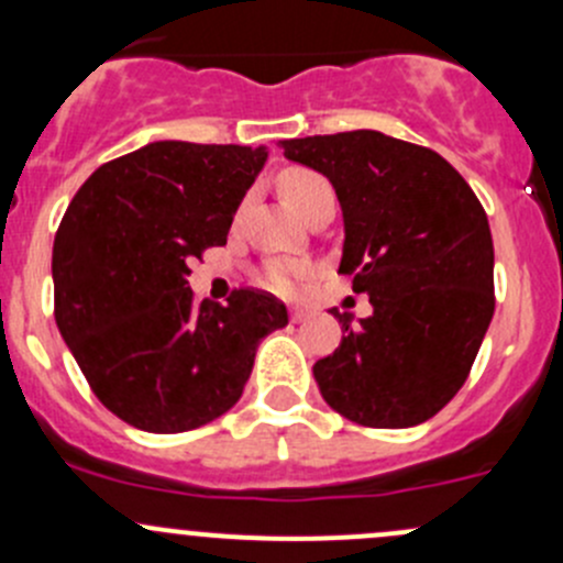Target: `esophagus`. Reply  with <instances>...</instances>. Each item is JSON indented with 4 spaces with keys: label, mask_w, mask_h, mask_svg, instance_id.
<instances>
[{
    "label": "esophagus",
    "mask_w": 563,
    "mask_h": 563,
    "mask_svg": "<svg viewBox=\"0 0 563 563\" xmlns=\"http://www.w3.org/2000/svg\"><path fill=\"white\" fill-rule=\"evenodd\" d=\"M310 316H313V313H310L308 308H299V305H297V308H291V321H294V323H302V321H308Z\"/></svg>",
    "instance_id": "obj_1"
}]
</instances>
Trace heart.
Returning <instances> with one entry per match:
<instances>
[{
    "label": "heart",
    "instance_id": "obj_1",
    "mask_svg": "<svg viewBox=\"0 0 563 563\" xmlns=\"http://www.w3.org/2000/svg\"><path fill=\"white\" fill-rule=\"evenodd\" d=\"M277 187H280L283 198L297 209L299 214H308L310 209L316 207L318 201L332 196V187L323 179L321 174L310 172V168H286L277 179ZM305 275L302 264H294V261H275V264L266 266L264 283L272 288V291L291 294L297 291L299 277Z\"/></svg>",
    "mask_w": 563,
    "mask_h": 563
}]
</instances>
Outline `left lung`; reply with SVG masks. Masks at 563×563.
<instances>
[{"label":"left lung","mask_w":563,"mask_h":563,"mask_svg":"<svg viewBox=\"0 0 563 563\" xmlns=\"http://www.w3.org/2000/svg\"><path fill=\"white\" fill-rule=\"evenodd\" d=\"M332 181L343 275L373 313L313 365L323 400L365 428H413L468 378L493 308V236L479 198L439 152L378 130L283 141Z\"/></svg>","instance_id":"1"}]
</instances>
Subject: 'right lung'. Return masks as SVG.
<instances>
[{
  "label": "right lung",
  "instance_id": "obj_1",
  "mask_svg": "<svg viewBox=\"0 0 563 563\" xmlns=\"http://www.w3.org/2000/svg\"><path fill=\"white\" fill-rule=\"evenodd\" d=\"M266 146L155 141L106 163L54 240V318L100 402L146 433H185L242 397L255 349L288 323L280 299L240 288L196 302L190 261L225 245Z\"/></svg>",
  "mask_w": 563,
  "mask_h": 563
}]
</instances>
